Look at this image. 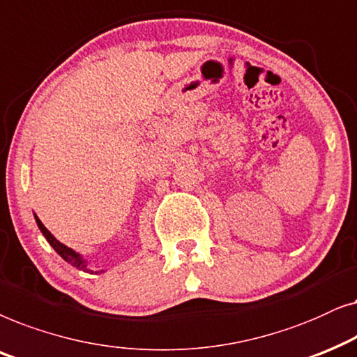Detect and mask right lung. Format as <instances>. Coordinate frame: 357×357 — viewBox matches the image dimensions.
<instances>
[{
    "mask_svg": "<svg viewBox=\"0 0 357 357\" xmlns=\"http://www.w3.org/2000/svg\"><path fill=\"white\" fill-rule=\"evenodd\" d=\"M36 222H37V225H39L42 234H44L47 241H49V243L52 245V248H54V250L56 251V253H59V255L61 256V258H63V259L66 261V263H70L71 266H75V268H78V269L89 271L86 261H84L78 253H76V251H73L71 248H66V246H65L63 243H60L59 240H55V236L52 235L49 230H47V228L44 227V223H42V222L39 220V217H37V215H36ZM91 273H93V271H91Z\"/></svg>",
    "mask_w": 357,
    "mask_h": 357,
    "instance_id": "obj_1",
    "label": "right lung"
}]
</instances>
